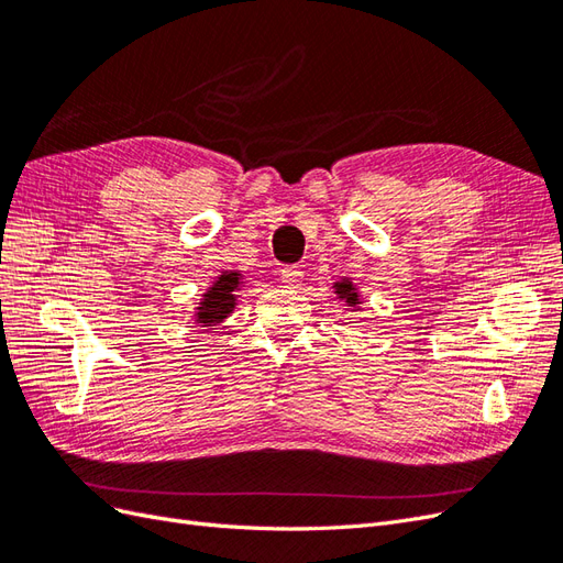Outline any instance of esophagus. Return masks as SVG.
Here are the masks:
<instances>
[{
  "label": "esophagus",
  "mask_w": 563,
  "mask_h": 563,
  "mask_svg": "<svg viewBox=\"0 0 563 563\" xmlns=\"http://www.w3.org/2000/svg\"><path fill=\"white\" fill-rule=\"evenodd\" d=\"M300 279H302V272H300V269H296V267H284V269H282V282H284L288 288H298Z\"/></svg>",
  "instance_id": "obj_1"
}]
</instances>
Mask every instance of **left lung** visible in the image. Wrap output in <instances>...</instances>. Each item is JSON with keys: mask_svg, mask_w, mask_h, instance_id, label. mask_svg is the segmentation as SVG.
Masks as SVG:
<instances>
[{"mask_svg": "<svg viewBox=\"0 0 563 563\" xmlns=\"http://www.w3.org/2000/svg\"><path fill=\"white\" fill-rule=\"evenodd\" d=\"M333 288H335V296L347 302V308H356V305H360V294H356V288H354L352 282H347V279L335 282Z\"/></svg>", "mask_w": 563, "mask_h": 563, "instance_id": "obj_1", "label": "left lung"}]
</instances>
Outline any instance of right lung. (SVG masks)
<instances>
[{"label":"right lung","instance_id":"add662e5","mask_svg":"<svg viewBox=\"0 0 563 563\" xmlns=\"http://www.w3.org/2000/svg\"><path fill=\"white\" fill-rule=\"evenodd\" d=\"M240 272H223V275L213 282V286H209V291L203 294L195 312V321L199 327H216V323L228 319L236 305V291H240Z\"/></svg>","mask_w":563,"mask_h":563}]
</instances>
